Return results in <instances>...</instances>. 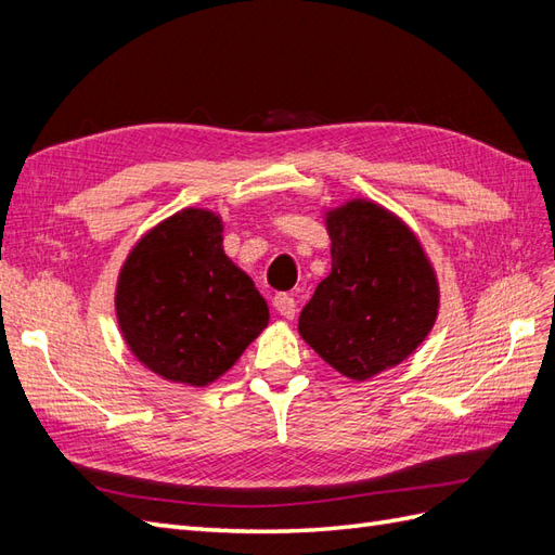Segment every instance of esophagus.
<instances>
[{
	"instance_id": "1",
	"label": "esophagus",
	"mask_w": 555,
	"mask_h": 555,
	"mask_svg": "<svg viewBox=\"0 0 555 555\" xmlns=\"http://www.w3.org/2000/svg\"><path fill=\"white\" fill-rule=\"evenodd\" d=\"M273 308L284 319H294V314H296V300L289 294H278L273 298Z\"/></svg>"
}]
</instances>
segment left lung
<instances>
[{
	"instance_id": "left-lung-1",
	"label": "left lung",
	"mask_w": 555,
	"mask_h": 555,
	"mask_svg": "<svg viewBox=\"0 0 555 555\" xmlns=\"http://www.w3.org/2000/svg\"><path fill=\"white\" fill-rule=\"evenodd\" d=\"M331 273L298 317V333L349 379H371L426 340L440 308L438 275L414 231L375 201L326 210Z\"/></svg>"
}]
</instances>
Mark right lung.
Returning <instances> with one entry per match:
<instances>
[{
    "label": "right lung",
    "mask_w": 555,
    "mask_h": 555,
    "mask_svg": "<svg viewBox=\"0 0 555 555\" xmlns=\"http://www.w3.org/2000/svg\"><path fill=\"white\" fill-rule=\"evenodd\" d=\"M224 224L184 208L150 229L120 268L115 314L131 354L155 375L208 386L268 326L255 282L222 247Z\"/></svg>",
    "instance_id": "obj_1"
}]
</instances>
